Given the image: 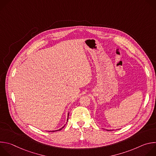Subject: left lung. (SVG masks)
<instances>
[{
  "label": "left lung",
  "instance_id": "1",
  "mask_svg": "<svg viewBox=\"0 0 156 156\" xmlns=\"http://www.w3.org/2000/svg\"><path fill=\"white\" fill-rule=\"evenodd\" d=\"M106 130H107V131H112V129H106Z\"/></svg>",
  "mask_w": 156,
  "mask_h": 156
}]
</instances>
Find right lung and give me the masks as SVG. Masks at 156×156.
Wrapping results in <instances>:
<instances>
[{"label":"right lung","mask_w":156,"mask_h":156,"mask_svg":"<svg viewBox=\"0 0 156 156\" xmlns=\"http://www.w3.org/2000/svg\"><path fill=\"white\" fill-rule=\"evenodd\" d=\"M69 112L68 113V116H67V119H66V123L61 128H60V129H56V130H52V131H49V132H55V131H60L62 129H63V128H64V126H65V125L66 124V123H67V122H68V120H69Z\"/></svg>","instance_id":"add662e5"}]
</instances>
